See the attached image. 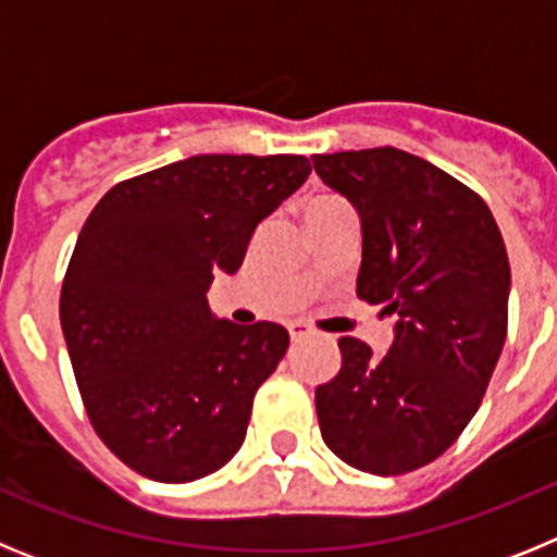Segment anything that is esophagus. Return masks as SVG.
I'll use <instances>...</instances> for the list:
<instances>
[{
	"label": "esophagus",
	"mask_w": 557,
	"mask_h": 557,
	"mask_svg": "<svg viewBox=\"0 0 557 557\" xmlns=\"http://www.w3.org/2000/svg\"><path fill=\"white\" fill-rule=\"evenodd\" d=\"M312 334H314V329L309 326V323H301V321L289 323V337L293 339H307V337H312Z\"/></svg>",
	"instance_id": "34e87169"
}]
</instances>
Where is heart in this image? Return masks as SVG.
Listing matches in <instances>:
<instances>
[{
    "label": "heart",
    "instance_id": "heart-1",
    "mask_svg": "<svg viewBox=\"0 0 557 557\" xmlns=\"http://www.w3.org/2000/svg\"><path fill=\"white\" fill-rule=\"evenodd\" d=\"M334 206H343V203H339V200H334V198H314V200H309V206H307V214H309V211L334 209Z\"/></svg>",
    "mask_w": 557,
    "mask_h": 557
}]
</instances>
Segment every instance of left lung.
<instances>
[{"instance_id": "obj_1", "label": "left lung", "mask_w": 557, "mask_h": 557, "mask_svg": "<svg viewBox=\"0 0 557 557\" xmlns=\"http://www.w3.org/2000/svg\"><path fill=\"white\" fill-rule=\"evenodd\" d=\"M312 161L362 223L357 295L396 314L385 357L339 337V373L314 391L321 435L354 469L407 474L444 455L485 396L508 334V250L485 200L412 152Z\"/></svg>"}]
</instances>
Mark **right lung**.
<instances>
[{
  "label": "right lung",
  "instance_id": "add662e5",
  "mask_svg": "<svg viewBox=\"0 0 557 557\" xmlns=\"http://www.w3.org/2000/svg\"><path fill=\"white\" fill-rule=\"evenodd\" d=\"M309 172L304 156H191L122 181L88 214L61 329L88 421L141 476L200 480L243 446L289 334L214 318L206 293Z\"/></svg>",
  "mask_w": 557,
  "mask_h": 557
}]
</instances>
